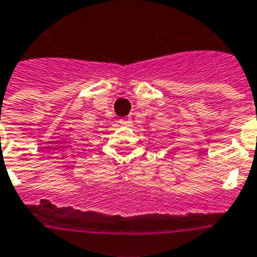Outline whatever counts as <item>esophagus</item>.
Here are the masks:
<instances>
[{
    "instance_id": "34e87169",
    "label": "esophagus",
    "mask_w": 257,
    "mask_h": 257,
    "mask_svg": "<svg viewBox=\"0 0 257 257\" xmlns=\"http://www.w3.org/2000/svg\"><path fill=\"white\" fill-rule=\"evenodd\" d=\"M131 122H132V118H131V117H122V118H119V123H121V125H129Z\"/></svg>"
}]
</instances>
